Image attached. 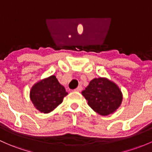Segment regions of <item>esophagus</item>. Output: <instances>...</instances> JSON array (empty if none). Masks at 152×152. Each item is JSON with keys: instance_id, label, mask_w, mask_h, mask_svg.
I'll use <instances>...</instances> for the list:
<instances>
[{"instance_id": "esophagus-1", "label": "esophagus", "mask_w": 152, "mask_h": 152, "mask_svg": "<svg viewBox=\"0 0 152 152\" xmlns=\"http://www.w3.org/2000/svg\"><path fill=\"white\" fill-rule=\"evenodd\" d=\"M82 89H83V88L81 87V86H78L76 89L74 90V91L75 92H80V91H82Z\"/></svg>"}]
</instances>
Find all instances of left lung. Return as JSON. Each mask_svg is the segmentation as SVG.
Here are the masks:
<instances>
[{
	"label": "left lung",
	"instance_id": "left-lung-1",
	"mask_svg": "<svg viewBox=\"0 0 152 152\" xmlns=\"http://www.w3.org/2000/svg\"><path fill=\"white\" fill-rule=\"evenodd\" d=\"M82 95L91 108L102 116L114 113L121 105L122 94L117 85L106 77L94 78Z\"/></svg>",
	"mask_w": 152,
	"mask_h": 152
}]
</instances>
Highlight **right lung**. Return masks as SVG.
I'll return each instance as SVG.
<instances>
[{"mask_svg": "<svg viewBox=\"0 0 152 152\" xmlns=\"http://www.w3.org/2000/svg\"><path fill=\"white\" fill-rule=\"evenodd\" d=\"M67 94L56 76L51 75L36 83L31 88L30 98L37 110L48 114L61 104Z\"/></svg>", "mask_w": 152, "mask_h": 152, "instance_id": "obj_1", "label": "right lung"}]
</instances>
